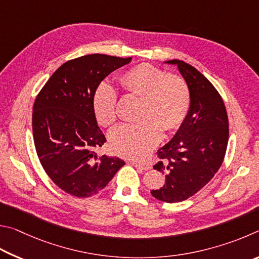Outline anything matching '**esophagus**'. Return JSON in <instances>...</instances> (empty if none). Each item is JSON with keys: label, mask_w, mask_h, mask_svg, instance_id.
Segmentation results:
<instances>
[{"label": "esophagus", "mask_w": 259, "mask_h": 259, "mask_svg": "<svg viewBox=\"0 0 259 259\" xmlns=\"http://www.w3.org/2000/svg\"><path fill=\"white\" fill-rule=\"evenodd\" d=\"M133 165H134L135 167H138V168L142 169V170H149V169L151 168V166H150V165H147V164H140V162H137V161H134V162H133Z\"/></svg>", "instance_id": "esophagus-1"}]
</instances>
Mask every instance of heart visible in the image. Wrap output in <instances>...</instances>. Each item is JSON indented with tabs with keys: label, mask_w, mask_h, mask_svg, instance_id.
<instances>
[{
	"label": "heart",
	"mask_w": 259,
	"mask_h": 259,
	"mask_svg": "<svg viewBox=\"0 0 259 259\" xmlns=\"http://www.w3.org/2000/svg\"><path fill=\"white\" fill-rule=\"evenodd\" d=\"M120 88L141 98L137 124H120L109 134V141L118 155L143 159L161 139V130L174 131L187 118L191 95L182 77L167 75L149 63H141L120 75ZM118 94L113 86L101 83L93 94V110L102 126H110L117 118Z\"/></svg>",
	"instance_id": "b5f03b06"
}]
</instances>
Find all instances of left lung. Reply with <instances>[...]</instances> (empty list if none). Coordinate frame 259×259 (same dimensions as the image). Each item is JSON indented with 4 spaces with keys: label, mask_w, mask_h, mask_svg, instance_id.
<instances>
[{
    "label": "left lung",
    "mask_w": 259,
    "mask_h": 259,
    "mask_svg": "<svg viewBox=\"0 0 259 259\" xmlns=\"http://www.w3.org/2000/svg\"><path fill=\"white\" fill-rule=\"evenodd\" d=\"M166 63L178 66L191 95L187 118L174 138L157 151L160 160L153 166L166 180L151 194L173 203L196 194L220 169L228 148L229 119L223 99L200 71L184 61Z\"/></svg>",
    "instance_id": "obj_1"
}]
</instances>
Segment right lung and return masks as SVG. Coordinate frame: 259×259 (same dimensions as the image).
Instances as JSON below:
<instances>
[{
  "label": "right lung",
  "mask_w": 259,
  "mask_h": 259,
  "mask_svg": "<svg viewBox=\"0 0 259 259\" xmlns=\"http://www.w3.org/2000/svg\"><path fill=\"white\" fill-rule=\"evenodd\" d=\"M132 58L89 54L63 63L40 90L33 107V137L38 159L62 191L78 198L94 196L125 161L98 157L107 141L93 110L95 89Z\"/></svg>",
  "instance_id": "1"
}]
</instances>
